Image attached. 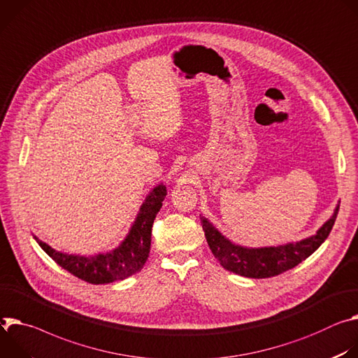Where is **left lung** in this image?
Segmentation results:
<instances>
[{
  "label": "left lung",
  "instance_id": "1",
  "mask_svg": "<svg viewBox=\"0 0 358 358\" xmlns=\"http://www.w3.org/2000/svg\"><path fill=\"white\" fill-rule=\"evenodd\" d=\"M338 208L340 205H337L333 216L317 230V233L307 239L270 248L253 249L234 245L226 239L206 217L201 216V222L208 245L223 268L245 277H252V279H266V277L282 274L283 271L296 267L319 249L334 226Z\"/></svg>",
  "mask_w": 358,
  "mask_h": 358
}]
</instances>
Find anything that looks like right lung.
Returning <instances> with one entry per match:
<instances>
[{
    "mask_svg": "<svg viewBox=\"0 0 358 358\" xmlns=\"http://www.w3.org/2000/svg\"><path fill=\"white\" fill-rule=\"evenodd\" d=\"M166 193V186L164 183H159L148 193L124 242L110 252L95 256L68 255L52 249L43 241H39L36 236H34V239L57 264L78 279L91 285H106L124 280L141 271L149 257L152 224L157 212L162 208Z\"/></svg>",
    "mask_w": 358,
    "mask_h": 358,
    "instance_id": "obj_1",
    "label": "right lung"
}]
</instances>
